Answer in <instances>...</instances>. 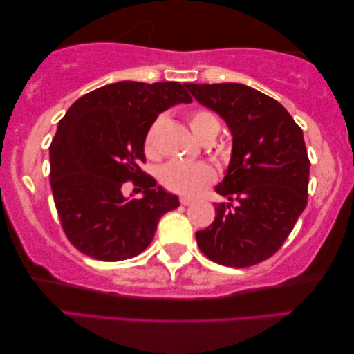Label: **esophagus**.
<instances>
[{
	"label": "esophagus",
	"mask_w": 354,
	"mask_h": 354,
	"mask_svg": "<svg viewBox=\"0 0 354 354\" xmlns=\"http://www.w3.org/2000/svg\"><path fill=\"white\" fill-rule=\"evenodd\" d=\"M180 204L185 205V207L191 205V204H193V199H189V198H180Z\"/></svg>",
	"instance_id": "esophagus-1"
}]
</instances>
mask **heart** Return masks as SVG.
I'll use <instances>...</instances> for the list:
<instances>
[{"mask_svg":"<svg viewBox=\"0 0 354 354\" xmlns=\"http://www.w3.org/2000/svg\"><path fill=\"white\" fill-rule=\"evenodd\" d=\"M161 118L149 127L144 138V152L149 158L158 155L156 150V130L161 124ZM188 124L194 136L202 141L212 135H218L219 120L215 114L208 109H194L189 114ZM215 169L208 163H185V161H171L160 171V182L166 189L180 194L183 198H196L204 191L208 185L215 182Z\"/></svg>","mask_w":354,"mask_h":354,"instance_id":"obj_1","label":"heart"}]
</instances>
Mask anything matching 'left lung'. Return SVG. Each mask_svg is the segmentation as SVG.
I'll list each match as a JSON object with an SVG mask.
<instances>
[{"mask_svg": "<svg viewBox=\"0 0 354 354\" xmlns=\"http://www.w3.org/2000/svg\"><path fill=\"white\" fill-rule=\"evenodd\" d=\"M201 105L224 119L232 155L215 188L229 202L196 232L198 246L219 265L245 268L279 249L308 205L309 158L303 130L274 98L240 83L187 84Z\"/></svg>", "mask_w": 354, "mask_h": 354, "instance_id": "8db88e82", "label": "left lung"}]
</instances>
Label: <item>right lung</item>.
<instances>
[{
	"mask_svg": "<svg viewBox=\"0 0 354 354\" xmlns=\"http://www.w3.org/2000/svg\"><path fill=\"white\" fill-rule=\"evenodd\" d=\"M177 103H191L177 81H119L80 97L57 124L50 144L51 191L68 241L86 256L103 262L136 257L160 218L180 205L139 167L149 127ZM129 180L142 187L141 200L122 194Z\"/></svg>",
	"mask_w": 354,
	"mask_h": 354,
	"instance_id": "1",
	"label": "right lung"
}]
</instances>
